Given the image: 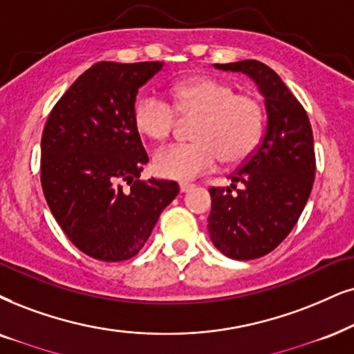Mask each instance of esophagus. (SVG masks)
Wrapping results in <instances>:
<instances>
[{"mask_svg":"<svg viewBox=\"0 0 354 354\" xmlns=\"http://www.w3.org/2000/svg\"><path fill=\"white\" fill-rule=\"evenodd\" d=\"M192 187H194V185H191V183H181V185H180V191H181V192H187V191H191Z\"/></svg>","mask_w":354,"mask_h":354,"instance_id":"1","label":"esophagus"}]
</instances>
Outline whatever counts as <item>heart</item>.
<instances>
[{
    "label": "heart",
    "mask_w": 354,
    "mask_h": 354,
    "mask_svg": "<svg viewBox=\"0 0 354 354\" xmlns=\"http://www.w3.org/2000/svg\"><path fill=\"white\" fill-rule=\"evenodd\" d=\"M173 107L155 95L140 97L133 107V127L151 142H163L176 125V114L194 119V142L168 147L155 155L153 168L168 180L189 181L227 165L245 162L265 132V109L258 97L235 93L230 83L212 77H192L171 88Z\"/></svg>",
    "instance_id": "obj_1"
}]
</instances>
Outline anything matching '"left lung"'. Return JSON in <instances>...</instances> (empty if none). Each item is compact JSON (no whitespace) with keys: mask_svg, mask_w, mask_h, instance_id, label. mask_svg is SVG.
<instances>
[{"mask_svg":"<svg viewBox=\"0 0 354 354\" xmlns=\"http://www.w3.org/2000/svg\"><path fill=\"white\" fill-rule=\"evenodd\" d=\"M214 66L248 75L265 97L261 144L230 174L229 187L209 189L212 243L232 259H254L289 235L306 207L315 178L314 136L306 109L270 66L258 60Z\"/></svg>","mask_w":354,"mask_h":354,"instance_id":"obj_1","label":"left lung"}]
</instances>
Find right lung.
<instances>
[{
    "instance_id": "1",
    "label": "right lung",
    "mask_w": 354,
    "mask_h": 354,
    "mask_svg": "<svg viewBox=\"0 0 354 354\" xmlns=\"http://www.w3.org/2000/svg\"><path fill=\"white\" fill-rule=\"evenodd\" d=\"M162 68V62H97L44 127L40 183L48 207L71 243L101 261L136 257L180 192L176 181L137 180L149 155L133 127L136 97Z\"/></svg>"
}]
</instances>
